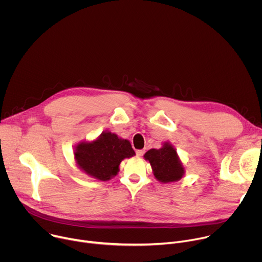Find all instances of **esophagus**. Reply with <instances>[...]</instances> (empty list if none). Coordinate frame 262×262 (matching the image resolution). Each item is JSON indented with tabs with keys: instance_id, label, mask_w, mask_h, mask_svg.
<instances>
[{
	"instance_id": "1",
	"label": "esophagus",
	"mask_w": 262,
	"mask_h": 262,
	"mask_svg": "<svg viewBox=\"0 0 262 262\" xmlns=\"http://www.w3.org/2000/svg\"><path fill=\"white\" fill-rule=\"evenodd\" d=\"M144 152H145V150H143V149H140V150H137V157H139V158L143 157Z\"/></svg>"
}]
</instances>
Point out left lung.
Wrapping results in <instances>:
<instances>
[{
    "instance_id": "left-lung-1",
    "label": "left lung",
    "mask_w": 262,
    "mask_h": 262,
    "mask_svg": "<svg viewBox=\"0 0 262 262\" xmlns=\"http://www.w3.org/2000/svg\"><path fill=\"white\" fill-rule=\"evenodd\" d=\"M144 159L151 165L152 173L162 183L180 180L185 169L177 155L176 149L170 142H164L159 149H150L144 155Z\"/></svg>"
}]
</instances>
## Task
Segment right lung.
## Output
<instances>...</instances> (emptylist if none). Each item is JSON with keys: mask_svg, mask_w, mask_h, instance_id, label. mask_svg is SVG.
I'll use <instances>...</instances> for the list:
<instances>
[{"mask_svg": "<svg viewBox=\"0 0 262 262\" xmlns=\"http://www.w3.org/2000/svg\"><path fill=\"white\" fill-rule=\"evenodd\" d=\"M73 156L81 171L92 178L106 181L118 174L124 159L136 156V152L128 140L105 130L92 141L78 143Z\"/></svg>", "mask_w": 262, "mask_h": 262, "instance_id": "add662e5", "label": "right lung"}]
</instances>
